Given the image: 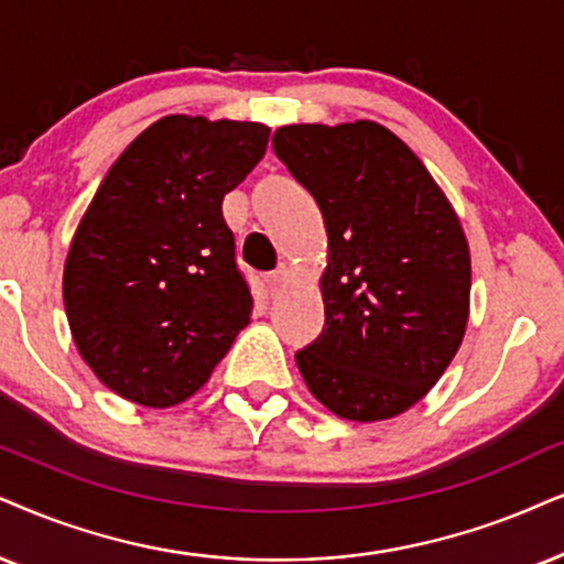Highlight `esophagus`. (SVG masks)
Returning <instances> with one entry per match:
<instances>
[{"label":"esophagus","instance_id":"esophagus-1","mask_svg":"<svg viewBox=\"0 0 564 564\" xmlns=\"http://www.w3.org/2000/svg\"><path fill=\"white\" fill-rule=\"evenodd\" d=\"M265 281H268L270 294H278V291L286 286V281H289V268H286V265H278L275 270H270V273L265 275Z\"/></svg>","mask_w":564,"mask_h":564}]
</instances>
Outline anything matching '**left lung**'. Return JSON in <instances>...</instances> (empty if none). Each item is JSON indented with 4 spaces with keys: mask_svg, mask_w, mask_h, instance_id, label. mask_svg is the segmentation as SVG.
I'll list each match as a JSON object with an SVG mask.
<instances>
[{
    "mask_svg": "<svg viewBox=\"0 0 564 564\" xmlns=\"http://www.w3.org/2000/svg\"><path fill=\"white\" fill-rule=\"evenodd\" d=\"M273 151L327 229L325 327L296 351L306 388L340 419L380 422L440 380L468 323L471 258L424 163L375 122L291 124Z\"/></svg>",
    "mask_w": 564,
    "mask_h": 564,
    "instance_id": "8db88e82",
    "label": "left lung"
}]
</instances>
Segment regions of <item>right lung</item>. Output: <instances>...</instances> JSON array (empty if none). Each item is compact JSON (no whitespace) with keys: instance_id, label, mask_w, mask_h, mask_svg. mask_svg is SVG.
<instances>
[{"instance_id":"obj_1","label":"right lung","mask_w":564,"mask_h":564,"mask_svg":"<svg viewBox=\"0 0 564 564\" xmlns=\"http://www.w3.org/2000/svg\"><path fill=\"white\" fill-rule=\"evenodd\" d=\"M254 122L163 117L109 169L64 265L77 351L106 388L166 409L208 382L252 294L224 195L265 155Z\"/></svg>"}]
</instances>
